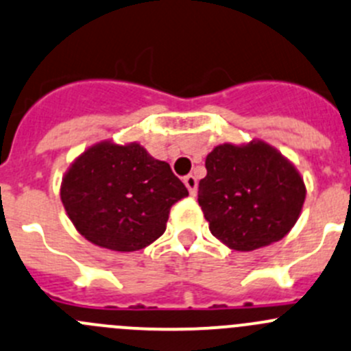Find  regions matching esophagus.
Wrapping results in <instances>:
<instances>
[{
	"instance_id": "obj_1",
	"label": "esophagus",
	"mask_w": 351,
	"mask_h": 351,
	"mask_svg": "<svg viewBox=\"0 0 351 351\" xmlns=\"http://www.w3.org/2000/svg\"><path fill=\"white\" fill-rule=\"evenodd\" d=\"M183 183H185V186L189 189V192L192 193V195H195L197 192V178L193 175H186L185 178H183Z\"/></svg>"
}]
</instances>
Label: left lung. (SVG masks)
Here are the masks:
<instances>
[{
    "mask_svg": "<svg viewBox=\"0 0 351 351\" xmlns=\"http://www.w3.org/2000/svg\"><path fill=\"white\" fill-rule=\"evenodd\" d=\"M199 206L217 240L248 252L281 240L305 200L302 176L266 142L223 144L206 158Z\"/></svg>",
    "mask_w": 351,
    "mask_h": 351,
    "instance_id": "8db88e82",
    "label": "left lung"
}]
</instances>
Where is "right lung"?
<instances>
[{"mask_svg": "<svg viewBox=\"0 0 351 351\" xmlns=\"http://www.w3.org/2000/svg\"><path fill=\"white\" fill-rule=\"evenodd\" d=\"M60 193L82 237L110 250L134 252L165 233L169 209L189 190L168 162L142 145L101 142L70 166Z\"/></svg>", "mask_w": 351, "mask_h": 351, "instance_id": "add662e5", "label": "right lung"}]
</instances>
